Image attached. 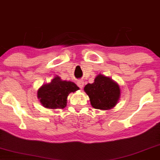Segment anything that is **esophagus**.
<instances>
[{"label": "esophagus", "instance_id": "1", "mask_svg": "<svg viewBox=\"0 0 160 160\" xmlns=\"http://www.w3.org/2000/svg\"><path fill=\"white\" fill-rule=\"evenodd\" d=\"M78 87L80 88H82L83 86H84V82L82 80H78Z\"/></svg>", "mask_w": 160, "mask_h": 160}]
</instances>
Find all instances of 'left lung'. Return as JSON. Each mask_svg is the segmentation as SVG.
Wrapping results in <instances>:
<instances>
[{
  "instance_id": "1",
  "label": "left lung",
  "mask_w": 160,
  "mask_h": 160,
  "mask_svg": "<svg viewBox=\"0 0 160 160\" xmlns=\"http://www.w3.org/2000/svg\"><path fill=\"white\" fill-rule=\"evenodd\" d=\"M84 90L90 98L92 106L96 109L108 110L113 108L120 98V88L111 78L98 75L94 82L88 83Z\"/></svg>"
}]
</instances>
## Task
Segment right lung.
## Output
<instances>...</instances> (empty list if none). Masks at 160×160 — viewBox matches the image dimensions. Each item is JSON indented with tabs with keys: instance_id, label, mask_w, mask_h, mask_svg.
I'll return each instance as SVG.
<instances>
[{
	"instance_id": "right-lung-1",
	"label": "right lung",
	"mask_w": 160,
	"mask_h": 160,
	"mask_svg": "<svg viewBox=\"0 0 160 160\" xmlns=\"http://www.w3.org/2000/svg\"><path fill=\"white\" fill-rule=\"evenodd\" d=\"M79 90L77 85L70 81L61 80L55 77L48 84H44L37 92L38 98L47 108H64L67 106V98L72 92Z\"/></svg>"
}]
</instances>
